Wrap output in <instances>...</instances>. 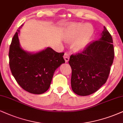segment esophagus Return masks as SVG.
I'll list each match as a JSON object with an SVG mask.
<instances>
[{"label":"esophagus","instance_id":"esophagus-1","mask_svg":"<svg viewBox=\"0 0 123 123\" xmlns=\"http://www.w3.org/2000/svg\"><path fill=\"white\" fill-rule=\"evenodd\" d=\"M64 59L65 60V62H68L69 61V55L68 54H67V53H65L64 55Z\"/></svg>","mask_w":123,"mask_h":123}]
</instances>
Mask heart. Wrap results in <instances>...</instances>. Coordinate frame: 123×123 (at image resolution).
Instances as JSON below:
<instances>
[{"instance_id":"1","label":"heart","mask_w":123,"mask_h":123,"mask_svg":"<svg viewBox=\"0 0 123 123\" xmlns=\"http://www.w3.org/2000/svg\"><path fill=\"white\" fill-rule=\"evenodd\" d=\"M94 34L93 25L81 23H71L67 26L64 38L68 42L73 43V49L81 52L87 47Z\"/></svg>"}]
</instances>
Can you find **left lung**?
I'll return each instance as SVG.
<instances>
[{
    "label": "left lung",
    "instance_id": "8db88e82",
    "mask_svg": "<svg viewBox=\"0 0 123 123\" xmlns=\"http://www.w3.org/2000/svg\"><path fill=\"white\" fill-rule=\"evenodd\" d=\"M113 40L104 26L100 37L81 53L72 55L69 64L72 68L71 87L79 96L96 92L107 81L114 59Z\"/></svg>",
    "mask_w": 123,
    "mask_h": 123
}]
</instances>
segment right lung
I'll use <instances>...</instances> for the list:
<instances>
[{
	"label": "right lung",
	"mask_w": 123,
	"mask_h": 123,
	"mask_svg": "<svg viewBox=\"0 0 123 123\" xmlns=\"http://www.w3.org/2000/svg\"><path fill=\"white\" fill-rule=\"evenodd\" d=\"M19 27L12 39L9 51L10 67L19 85L31 93L40 95L48 90L54 74L65 63L64 53H58L50 47L37 52H30L21 47Z\"/></svg>",
	"instance_id": "add662e5"
}]
</instances>
